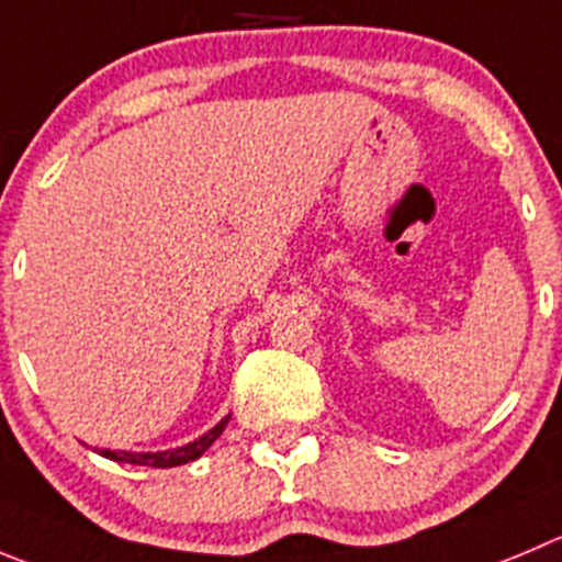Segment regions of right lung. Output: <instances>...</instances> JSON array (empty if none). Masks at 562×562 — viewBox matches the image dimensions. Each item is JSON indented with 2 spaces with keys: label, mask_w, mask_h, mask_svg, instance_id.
<instances>
[{
  "label": "right lung",
  "mask_w": 562,
  "mask_h": 562,
  "mask_svg": "<svg viewBox=\"0 0 562 562\" xmlns=\"http://www.w3.org/2000/svg\"><path fill=\"white\" fill-rule=\"evenodd\" d=\"M224 427H227V418H224V422H218L216 427L210 429V432H204L199 440H193V443H188V447L171 449V452H144L140 454V452H110V449H102V458L115 460V463L151 465V469H175V465H186V463H191V460H196L202 452H207V449L213 447V440H218V435L224 432Z\"/></svg>",
  "instance_id": "add662e5"
}]
</instances>
